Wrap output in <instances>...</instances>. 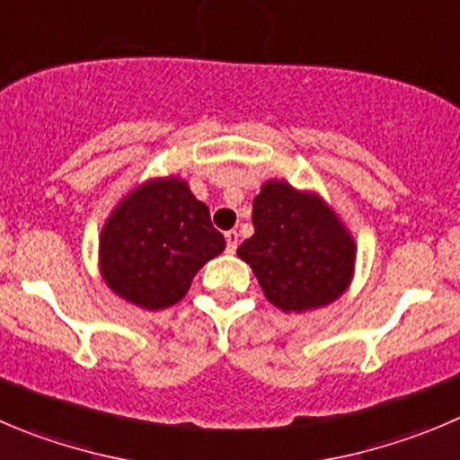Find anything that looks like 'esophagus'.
Wrapping results in <instances>:
<instances>
[{
    "label": "esophagus",
    "mask_w": 460,
    "mask_h": 460,
    "mask_svg": "<svg viewBox=\"0 0 460 460\" xmlns=\"http://www.w3.org/2000/svg\"><path fill=\"white\" fill-rule=\"evenodd\" d=\"M239 246V233L237 230H227L226 233V248L227 252H234Z\"/></svg>",
    "instance_id": "1"
}]
</instances>
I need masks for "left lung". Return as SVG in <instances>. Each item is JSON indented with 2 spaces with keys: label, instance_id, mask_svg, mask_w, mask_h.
Listing matches in <instances>:
<instances>
[{
  "label": "left lung",
  "instance_id": "left-lung-1",
  "mask_svg": "<svg viewBox=\"0 0 460 460\" xmlns=\"http://www.w3.org/2000/svg\"><path fill=\"white\" fill-rule=\"evenodd\" d=\"M252 226L255 234L237 252L275 307L305 312L345 291L354 243L321 199L270 181L252 200Z\"/></svg>",
  "mask_w": 460,
  "mask_h": 460
}]
</instances>
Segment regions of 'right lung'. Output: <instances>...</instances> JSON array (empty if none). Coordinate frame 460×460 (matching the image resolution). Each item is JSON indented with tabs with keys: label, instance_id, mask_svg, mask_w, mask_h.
I'll list each match as a JSON object with an SVG mask.
<instances>
[{
	"label": "right lung",
	"instance_id": "right-lung-1",
	"mask_svg": "<svg viewBox=\"0 0 460 460\" xmlns=\"http://www.w3.org/2000/svg\"><path fill=\"white\" fill-rule=\"evenodd\" d=\"M108 287L144 309L185 298L200 266L226 248L208 205L178 178L153 181L128 196L102 233Z\"/></svg>",
	"mask_w": 460,
	"mask_h": 460
}]
</instances>
